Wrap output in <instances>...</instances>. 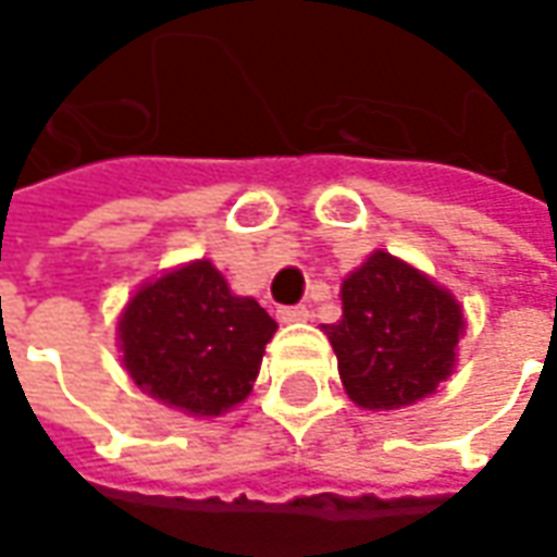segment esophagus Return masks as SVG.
Wrapping results in <instances>:
<instances>
[{
    "label": "esophagus",
    "instance_id": "34e87169",
    "mask_svg": "<svg viewBox=\"0 0 557 557\" xmlns=\"http://www.w3.org/2000/svg\"><path fill=\"white\" fill-rule=\"evenodd\" d=\"M277 317H280V323H298V320H308L311 311H308L305 305H286V308H280Z\"/></svg>",
    "mask_w": 557,
    "mask_h": 557
}]
</instances>
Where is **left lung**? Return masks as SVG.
Returning <instances> with one entry per match:
<instances>
[{"label": "left lung", "mask_w": 557, "mask_h": 557, "mask_svg": "<svg viewBox=\"0 0 557 557\" xmlns=\"http://www.w3.org/2000/svg\"><path fill=\"white\" fill-rule=\"evenodd\" d=\"M462 308L407 261L373 252L342 283V320L323 333L348 397L367 410H400L450 375Z\"/></svg>", "instance_id": "left-lung-1"}]
</instances>
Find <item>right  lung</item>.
Segmentation results:
<instances>
[{"label":"right lung","mask_w":557,"mask_h":557,"mask_svg":"<svg viewBox=\"0 0 557 557\" xmlns=\"http://www.w3.org/2000/svg\"><path fill=\"white\" fill-rule=\"evenodd\" d=\"M274 330L256 298L234 296L209 261H194L138 289L120 320V348L147 394L219 416L252 392Z\"/></svg>","instance_id":"obj_1"}]
</instances>
